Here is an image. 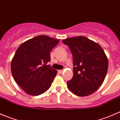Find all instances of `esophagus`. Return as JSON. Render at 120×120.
I'll use <instances>...</instances> for the list:
<instances>
[{"mask_svg":"<svg viewBox=\"0 0 120 120\" xmlns=\"http://www.w3.org/2000/svg\"><path fill=\"white\" fill-rule=\"evenodd\" d=\"M63 71H64L62 70H58V72H59L60 74H62V73H63Z\"/></svg>","mask_w":120,"mask_h":120,"instance_id":"obj_1","label":"esophagus"}]
</instances>
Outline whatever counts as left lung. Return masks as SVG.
I'll use <instances>...</instances> for the list:
<instances>
[{
  "label": "left lung",
  "instance_id": "1",
  "mask_svg": "<svg viewBox=\"0 0 120 120\" xmlns=\"http://www.w3.org/2000/svg\"><path fill=\"white\" fill-rule=\"evenodd\" d=\"M73 58V76L68 88L78 96L93 94L102 85L106 76L108 59L101 46L86 37L79 36L62 40Z\"/></svg>",
  "mask_w": 120,
  "mask_h": 120
}]
</instances>
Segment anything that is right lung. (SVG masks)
Returning <instances> with one entry per match:
<instances>
[{
  "label": "right lung",
  "mask_w": 120,
  "mask_h": 120,
  "mask_svg": "<svg viewBox=\"0 0 120 120\" xmlns=\"http://www.w3.org/2000/svg\"><path fill=\"white\" fill-rule=\"evenodd\" d=\"M59 41L39 35L26 41L17 49L11 69L14 80L26 93L38 96L50 87L57 71L46 64L50 61V51Z\"/></svg>",
  "instance_id": "add662e5"
}]
</instances>
